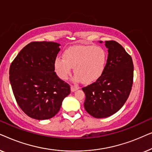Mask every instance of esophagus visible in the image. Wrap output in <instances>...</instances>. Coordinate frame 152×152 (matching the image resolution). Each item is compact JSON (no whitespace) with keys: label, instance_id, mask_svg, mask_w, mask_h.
<instances>
[{"label":"esophagus","instance_id":"obj_1","mask_svg":"<svg viewBox=\"0 0 152 152\" xmlns=\"http://www.w3.org/2000/svg\"><path fill=\"white\" fill-rule=\"evenodd\" d=\"M70 89H71V91L72 92H74V91H75L77 90V89H79V86H71V87H70Z\"/></svg>","mask_w":152,"mask_h":152}]
</instances>
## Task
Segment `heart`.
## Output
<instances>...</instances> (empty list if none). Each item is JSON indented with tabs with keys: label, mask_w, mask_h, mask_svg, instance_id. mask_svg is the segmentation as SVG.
<instances>
[{
	"label": "heart",
	"mask_w": 152,
	"mask_h": 152,
	"mask_svg": "<svg viewBox=\"0 0 152 152\" xmlns=\"http://www.w3.org/2000/svg\"><path fill=\"white\" fill-rule=\"evenodd\" d=\"M64 56L57 57L55 61L56 72L62 80H67L75 67V80L93 82L103 74L107 65V53L100 46L75 45L66 50Z\"/></svg>",
	"instance_id": "1"
}]
</instances>
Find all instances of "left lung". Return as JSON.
Returning a JSON list of instances; mask_svg holds the SVG:
<instances>
[{"mask_svg":"<svg viewBox=\"0 0 152 152\" xmlns=\"http://www.w3.org/2000/svg\"><path fill=\"white\" fill-rule=\"evenodd\" d=\"M105 45L109 54L104 71L95 82L82 88L86 95L84 109L96 118H107L121 109L134 80L132 57L115 41H106Z\"/></svg>","mask_w":152,"mask_h":152,"instance_id":"obj_1","label":"left lung"}]
</instances>
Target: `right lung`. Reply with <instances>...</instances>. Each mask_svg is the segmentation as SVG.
Listing matches in <instances>:
<instances>
[{
	"instance_id": "obj_1",
	"label": "right lung",
	"mask_w": 152,
	"mask_h": 152,
	"mask_svg": "<svg viewBox=\"0 0 152 152\" xmlns=\"http://www.w3.org/2000/svg\"><path fill=\"white\" fill-rule=\"evenodd\" d=\"M59 44L33 41L18 54L10 68V81L18 105L34 119L53 118L70 93V85L55 72Z\"/></svg>"
}]
</instances>
